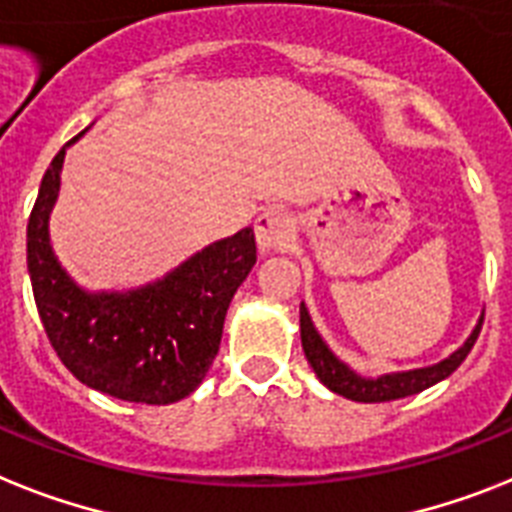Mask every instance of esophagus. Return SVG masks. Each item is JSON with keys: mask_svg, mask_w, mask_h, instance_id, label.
Masks as SVG:
<instances>
[{"mask_svg": "<svg viewBox=\"0 0 512 512\" xmlns=\"http://www.w3.org/2000/svg\"><path fill=\"white\" fill-rule=\"evenodd\" d=\"M255 236L260 249H278L289 244L294 236V220L292 215L281 210V207H268L257 215L255 220Z\"/></svg>", "mask_w": 512, "mask_h": 512, "instance_id": "1", "label": "esophagus"}]
</instances>
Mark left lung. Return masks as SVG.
I'll return each instance as SVG.
<instances>
[{
    "label": "left lung",
    "mask_w": 512,
    "mask_h": 512,
    "mask_svg": "<svg viewBox=\"0 0 512 512\" xmlns=\"http://www.w3.org/2000/svg\"><path fill=\"white\" fill-rule=\"evenodd\" d=\"M481 323H484V318L479 321V326L473 328V334L468 336V342H465L458 352H452V355L447 357V360H442L439 365L418 368V371L392 373V376L381 378H360L357 373H352L342 360H336V357L331 355V350L323 344V339L313 328V321H310L305 305H299V334H302V350H305L307 363L313 365L315 376L321 378L331 392L342 394V397L355 402L400 400V397H410V394L423 392V389L434 386L436 381L447 378L452 371H458L460 363H463L465 357H468V352L473 350V344L479 339Z\"/></svg>",
    "instance_id": "8db88e82"
}]
</instances>
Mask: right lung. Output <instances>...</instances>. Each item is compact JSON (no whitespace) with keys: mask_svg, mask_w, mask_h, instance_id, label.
I'll return each instance as SVG.
<instances>
[{"mask_svg":"<svg viewBox=\"0 0 512 512\" xmlns=\"http://www.w3.org/2000/svg\"><path fill=\"white\" fill-rule=\"evenodd\" d=\"M62 157L65 147L49 162L28 218V273L52 350L81 384L115 400H184L213 365L228 302L257 260L252 228L210 244L147 289L86 294L49 247L47 218Z\"/></svg>","mask_w":512,"mask_h":512,"instance_id":"add662e5","label":"right lung"}]
</instances>
